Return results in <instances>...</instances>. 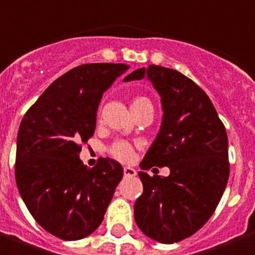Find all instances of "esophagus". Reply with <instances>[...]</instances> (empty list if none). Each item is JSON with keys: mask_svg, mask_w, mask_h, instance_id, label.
Segmentation results:
<instances>
[{"mask_svg": "<svg viewBox=\"0 0 255 255\" xmlns=\"http://www.w3.org/2000/svg\"><path fill=\"white\" fill-rule=\"evenodd\" d=\"M123 170H124V175L126 177H133V175H136V170L133 167H129V166H126Z\"/></svg>", "mask_w": 255, "mask_h": 255, "instance_id": "esophagus-1", "label": "esophagus"}]
</instances>
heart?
<instances>
[{
	"mask_svg": "<svg viewBox=\"0 0 255 255\" xmlns=\"http://www.w3.org/2000/svg\"><path fill=\"white\" fill-rule=\"evenodd\" d=\"M146 104H150V100L147 97H143V96H139V97H135L132 100V104H131V109L135 108V107H139V105H146ZM109 154L116 158L119 161L122 162H128L131 161L133 158V146L131 143L126 142V140H118V142L112 143L108 148Z\"/></svg>",
	"mask_w": 255,
	"mask_h": 255,
	"instance_id": "obj_1",
	"label": "heart"
}]
</instances>
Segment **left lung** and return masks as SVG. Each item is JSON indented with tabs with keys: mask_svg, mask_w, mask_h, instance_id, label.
<instances>
[{
	"mask_svg": "<svg viewBox=\"0 0 255 255\" xmlns=\"http://www.w3.org/2000/svg\"><path fill=\"white\" fill-rule=\"evenodd\" d=\"M144 77L161 96L163 116L140 167L167 166L170 174L137 173L143 193L133 215L146 237L175 243L199 231L223 196L230 175L227 132L207 93L180 71L150 65L124 82Z\"/></svg>",
	"mask_w": 255,
	"mask_h": 255,
	"instance_id": "8db88e82",
	"label": "left lung"
}]
</instances>
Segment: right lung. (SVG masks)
Listing matches in <instances>:
<instances>
[{"mask_svg":"<svg viewBox=\"0 0 255 255\" xmlns=\"http://www.w3.org/2000/svg\"><path fill=\"white\" fill-rule=\"evenodd\" d=\"M129 66L89 63L59 77L21 120L17 133L16 184L28 211L63 241L88 237L103 222L123 167L100 158L89 169L81 143L93 136L105 90Z\"/></svg>","mask_w":255,"mask_h":255,"instance_id":"1","label":"right lung"}]
</instances>
